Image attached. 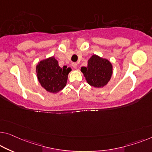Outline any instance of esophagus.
<instances>
[{
	"instance_id": "34e87169",
	"label": "esophagus",
	"mask_w": 152,
	"mask_h": 152,
	"mask_svg": "<svg viewBox=\"0 0 152 152\" xmlns=\"http://www.w3.org/2000/svg\"><path fill=\"white\" fill-rule=\"evenodd\" d=\"M72 66H73L74 68L76 69L77 68V66H78V64H77L76 63H72Z\"/></svg>"
}]
</instances>
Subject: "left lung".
<instances>
[{
	"label": "left lung",
	"mask_w": 152,
	"mask_h": 152,
	"mask_svg": "<svg viewBox=\"0 0 152 152\" xmlns=\"http://www.w3.org/2000/svg\"><path fill=\"white\" fill-rule=\"evenodd\" d=\"M86 80L91 86L101 88L107 85L113 74V65L109 61L94 54L87 67H81Z\"/></svg>",
	"instance_id": "left-lung-1"
}]
</instances>
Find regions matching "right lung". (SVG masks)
I'll return each instance as SVG.
<instances>
[{"label":"right lung","instance_id":"1","mask_svg":"<svg viewBox=\"0 0 152 152\" xmlns=\"http://www.w3.org/2000/svg\"><path fill=\"white\" fill-rule=\"evenodd\" d=\"M71 70L65 65L60 67L54 56L41 61L36 67L37 78L42 87L53 94H56L66 86Z\"/></svg>","mask_w":152,"mask_h":152}]
</instances>
